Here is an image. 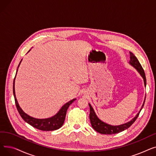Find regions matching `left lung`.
Here are the masks:
<instances>
[{"label": "left lung", "mask_w": 156, "mask_h": 156, "mask_svg": "<svg viewBox=\"0 0 156 156\" xmlns=\"http://www.w3.org/2000/svg\"><path fill=\"white\" fill-rule=\"evenodd\" d=\"M129 54H130V61L129 63L132 65L133 67H134L139 73H140V75L142 76V77L144 79L145 87H146V77H145V74L144 71V69L142 68L140 63L139 62L136 56L131 52H129ZM145 101V99H144L143 105L142 106L140 111L138 112V113L136 114V116L133 119H132L129 122H127L126 123L118 125V126H112V125L105 123V122L101 121L97 116L93 108L92 107V105L90 104H88L89 107H90L89 117H90V120L92 128L96 131V132H99L101 134H105V135H112V134H116V133H118L119 132H122V131L128 129L130 126H132V125L137 119L139 114H140L142 109L144 107Z\"/></svg>", "instance_id": "1"}]
</instances>
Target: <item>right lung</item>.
<instances>
[{
	"label": "right lung",
	"mask_w": 156,
	"mask_h": 156,
	"mask_svg": "<svg viewBox=\"0 0 156 156\" xmlns=\"http://www.w3.org/2000/svg\"><path fill=\"white\" fill-rule=\"evenodd\" d=\"M21 61H20V63ZM20 63L18 65L17 71L20 66ZM17 71H16V73H17ZM16 76H15V78H16ZM15 78L13 81V94L14 97L15 104L16 105V108H17V109L20 114V116L24 120V121L27 122V123H28L33 127L42 131H53V130H55L60 128L64 124V122L66 118V112L69 108V106L76 100V99H74L69 101L66 104H65L61 108V109L59 111V112H57L55 115H54L51 118H47V119H37L35 118H33L28 115L27 114H26L21 109L17 101V99H16V95H15V89H14Z\"/></svg>",
	"instance_id": "right-lung-1"
}]
</instances>
